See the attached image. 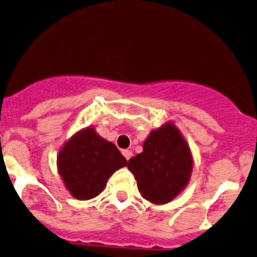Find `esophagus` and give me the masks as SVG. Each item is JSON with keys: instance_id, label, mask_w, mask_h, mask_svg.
Listing matches in <instances>:
<instances>
[{"instance_id": "obj_1", "label": "esophagus", "mask_w": 257, "mask_h": 257, "mask_svg": "<svg viewBox=\"0 0 257 257\" xmlns=\"http://www.w3.org/2000/svg\"><path fill=\"white\" fill-rule=\"evenodd\" d=\"M121 153H123V156L125 157L126 161H129V159H131V157H132V154H133V153H132V151H128V149H124Z\"/></svg>"}]
</instances>
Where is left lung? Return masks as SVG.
I'll return each mask as SVG.
<instances>
[{"instance_id":"obj_1","label":"left lung","mask_w":257,"mask_h":257,"mask_svg":"<svg viewBox=\"0 0 257 257\" xmlns=\"http://www.w3.org/2000/svg\"><path fill=\"white\" fill-rule=\"evenodd\" d=\"M142 197L154 205H164L188 184L193 169L191 149L179 129L167 121L151 132L143 152L128 161Z\"/></svg>"}]
</instances>
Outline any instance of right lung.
Wrapping results in <instances>:
<instances>
[{"mask_svg": "<svg viewBox=\"0 0 257 257\" xmlns=\"http://www.w3.org/2000/svg\"><path fill=\"white\" fill-rule=\"evenodd\" d=\"M125 166L115 144L101 138L93 126L74 134L57 154L60 177L76 200L96 197L111 174Z\"/></svg>", "mask_w": 257, "mask_h": 257, "instance_id": "obj_1", "label": "right lung"}]
</instances>
